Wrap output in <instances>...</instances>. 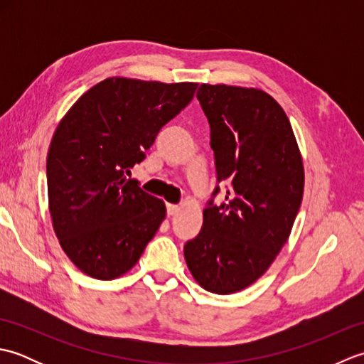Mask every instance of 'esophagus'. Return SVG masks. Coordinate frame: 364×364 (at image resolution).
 I'll return each mask as SVG.
<instances>
[{"mask_svg": "<svg viewBox=\"0 0 364 364\" xmlns=\"http://www.w3.org/2000/svg\"><path fill=\"white\" fill-rule=\"evenodd\" d=\"M181 208H180V205H172V203H168L167 205V215H175L178 211H180Z\"/></svg>", "mask_w": 364, "mask_h": 364, "instance_id": "obj_1", "label": "esophagus"}]
</instances>
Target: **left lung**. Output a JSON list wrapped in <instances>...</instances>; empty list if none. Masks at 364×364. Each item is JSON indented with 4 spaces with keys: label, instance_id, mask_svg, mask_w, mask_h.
<instances>
[{
    "label": "left lung",
    "instance_id": "8db88e82",
    "mask_svg": "<svg viewBox=\"0 0 364 364\" xmlns=\"http://www.w3.org/2000/svg\"><path fill=\"white\" fill-rule=\"evenodd\" d=\"M197 98L211 127L218 181L231 188L225 203L205 208L184 258L203 289L233 294L264 275L288 241L304 197V161L288 115L267 92L202 84Z\"/></svg>",
    "mask_w": 364,
    "mask_h": 364
}]
</instances>
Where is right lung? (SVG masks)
Masks as SVG:
<instances>
[{
	"label": "right lung",
	"instance_id": "obj_1",
	"mask_svg": "<svg viewBox=\"0 0 364 364\" xmlns=\"http://www.w3.org/2000/svg\"><path fill=\"white\" fill-rule=\"evenodd\" d=\"M197 86L112 76L59 122L46 156L48 208L60 247L81 272L125 275L156 235L166 203L127 176Z\"/></svg>",
	"mask_w": 364,
	"mask_h": 364
}]
</instances>
